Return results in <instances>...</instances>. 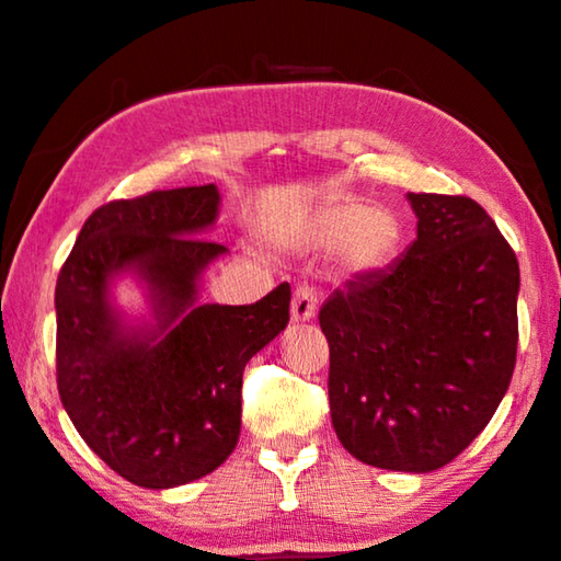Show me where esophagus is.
<instances>
[{"instance_id": "esophagus-1", "label": "esophagus", "mask_w": 561, "mask_h": 561, "mask_svg": "<svg viewBox=\"0 0 561 561\" xmlns=\"http://www.w3.org/2000/svg\"><path fill=\"white\" fill-rule=\"evenodd\" d=\"M316 306H319V298H316V290L308 286H298L294 290V300H290V319L304 323L311 321L316 313Z\"/></svg>"}]
</instances>
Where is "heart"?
I'll use <instances>...</instances> for the list:
<instances>
[{"mask_svg":"<svg viewBox=\"0 0 561 561\" xmlns=\"http://www.w3.org/2000/svg\"><path fill=\"white\" fill-rule=\"evenodd\" d=\"M306 250H331L341 275H371L394 263L402 248V222L392 209L344 199L321 207L294 232Z\"/></svg>","mask_w":561,"mask_h":561,"instance_id":"b5f03b06","label":"heart"}]
</instances>
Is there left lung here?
Here are the masks:
<instances>
[{
	"mask_svg": "<svg viewBox=\"0 0 561 561\" xmlns=\"http://www.w3.org/2000/svg\"><path fill=\"white\" fill-rule=\"evenodd\" d=\"M417 238L321 306L331 425L356 460L430 473L460 456L506 394L518 261L470 197L408 194Z\"/></svg>",
	"mask_w": 561,
	"mask_h": 561,
	"instance_id": "8db88e82",
	"label": "left lung"
}]
</instances>
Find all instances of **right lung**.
<instances>
[{
  "mask_svg": "<svg viewBox=\"0 0 561 561\" xmlns=\"http://www.w3.org/2000/svg\"><path fill=\"white\" fill-rule=\"evenodd\" d=\"M217 215L215 184L108 202L58 275L62 408L88 448L141 489H176L230 458L245 364L290 319L288 283L250 306L202 304V275L227 255L202 238ZM126 274L145 290L144 317L115 304Z\"/></svg>",
  "mask_w": 561,
  "mask_h": 561,
  "instance_id": "right-lung-1",
  "label": "right lung"
}]
</instances>
